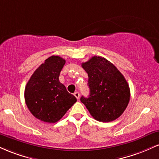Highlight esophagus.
<instances>
[{"mask_svg": "<svg viewBox=\"0 0 159 159\" xmlns=\"http://www.w3.org/2000/svg\"><path fill=\"white\" fill-rule=\"evenodd\" d=\"M74 96H75L76 97V98H79V97H80V93L78 92H75V93H74Z\"/></svg>", "mask_w": 159, "mask_h": 159, "instance_id": "esophagus-1", "label": "esophagus"}]
</instances>
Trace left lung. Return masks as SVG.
I'll return each mask as SVG.
<instances>
[{
  "label": "left lung",
  "mask_w": 159,
  "mask_h": 159,
  "mask_svg": "<svg viewBox=\"0 0 159 159\" xmlns=\"http://www.w3.org/2000/svg\"><path fill=\"white\" fill-rule=\"evenodd\" d=\"M81 66L88 75L90 88L89 97L81 96V102L98 121L107 123L117 119L130 99V89L123 74L102 57H93Z\"/></svg>",
  "instance_id": "left-lung-1"
}]
</instances>
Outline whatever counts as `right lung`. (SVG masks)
Here are the masks:
<instances>
[{
	"label": "right lung",
	"instance_id": "1",
	"mask_svg": "<svg viewBox=\"0 0 159 159\" xmlns=\"http://www.w3.org/2000/svg\"><path fill=\"white\" fill-rule=\"evenodd\" d=\"M65 63L59 56L49 57L36 69L25 87L27 106L41 121L56 123L77 101L59 81Z\"/></svg>",
	"mask_w": 159,
	"mask_h": 159
}]
</instances>
